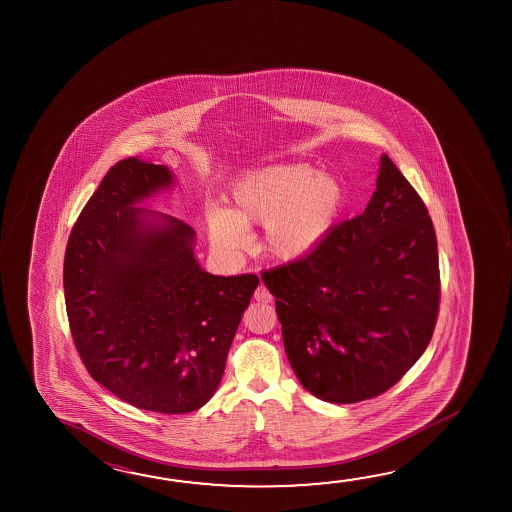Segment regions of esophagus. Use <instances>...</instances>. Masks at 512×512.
Returning a JSON list of instances; mask_svg holds the SVG:
<instances>
[{"instance_id":"1","label":"esophagus","mask_w":512,"mask_h":512,"mask_svg":"<svg viewBox=\"0 0 512 512\" xmlns=\"http://www.w3.org/2000/svg\"><path fill=\"white\" fill-rule=\"evenodd\" d=\"M253 298H255V300L260 303L273 302V296H271V293H269L268 289H266L264 285H259V287H257V291H255V294H253Z\"/></svg>"}]
</instances>
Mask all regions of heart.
I'll list each match as a JSON object with an SVG mask.
<instances>
[{"instance_id": "heart-1", "label": "heart", "mask_w": 512, "mask_h": 512, "mask_svg": "<svg viewBox=\"0 0 512 512\" xmlns=\"http://www.w3.org/2000/svg\"><path fill=\"white\" fill-rule=\"evenodd\" d=\"M343 185L309 164H278L253 171L230 189V210L207 214L210 241L219 252L237 253L246 228L264 227L262 246L271 259L307 257L334 227L343 207Z\"/></svg>"}]
</instances>
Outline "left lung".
<instances>
[{
  "label": "left lung",
  "instance_id": "left-lung-1",
  "mask_svg": "<svg viewBox=\"0 0 512 512\" xmlns=\"http://www.w3.org/2000/svg\"><path fill=\"white\" fill-rule=\"evenodd\" d=\"M285 353L319 400L375 398L416 364L441 298L436 230L416 189L387 155L366 210L312 252L262 271Z\"/></svg>",
  "mask_w": 512,
  "mask_h": 512
}]
</instances>
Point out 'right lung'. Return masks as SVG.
Wrapping results in <instances>:
<instances>
[{"label":"right lung","instance_id":"right-lung-1","mask_svg":"<svg viewBox=\"0 0 512 512\" xmlns=\"http://www.w3.org/2000/svg\"><path fill=\"white\" fill-rule=\"evenodd\" d=\"M171 180L135 157L107 171L69 234L64 296L98 384L137 409L184 414L216 393L259 277L210 275L194 259L193 228L134 207Z\"/></svg>","mask_w":512,"mask_h":512}]
</instances>
